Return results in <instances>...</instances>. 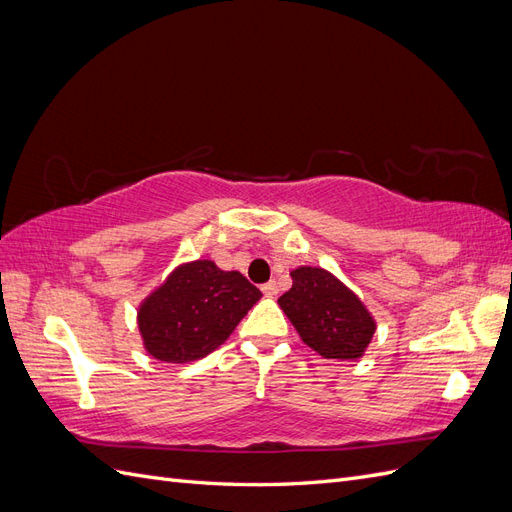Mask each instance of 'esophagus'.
<instances>
[{
    "label": "esophagus",
    "instance_id": "obj_1",
    "mask_svg": "<svg viewBox=\"0 0 512 512\" xmlns=\"http://www.w3.org/2000/svg\"><path fill=\"white\" fill-rule=\"evenodd\" d=\"M262 292H265L267 297H275V294L280 292V288H277V282H267V284H262Z\"/></svg>",
    "mask_w": 512,
    "mask_h": 512
}]
</instances>
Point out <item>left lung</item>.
Returning <instances> with one entry per match:
<instances>
[{"label":"left lung","mask_w":512,"mask_h":512,"mask_svg":"<svg viewBox=\"0 0 512 512\" xmlns=\"http://www.w3.org/2000/svg\"><path fill=\"white\" fill-rule=\"evenodd\" d=\"M290 275L292 288L277 303L303 342L324 359H361L376 333L365 303L327 269L299 267Z\"/></svg>","instance_id":"1"}]
</instances>
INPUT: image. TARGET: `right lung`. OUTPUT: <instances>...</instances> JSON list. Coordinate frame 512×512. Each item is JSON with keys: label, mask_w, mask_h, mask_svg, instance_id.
I'll use <instances>...</instances> for the list:
<instances>
[{"label": "right lung", "mask_w": 512, "mask_h": 512, "mask_svg": "<svg viewBox=\"0 0 512 512\" xmlns=\"http://www.w3.org/2000/svg\"><path fill=\"white\" fill-rule=\"evenodd\" d=\"M262 292L213 260L183 262L138 305L145 350L164 363H192L220 348Z\"/></svg>", "instance_id": "right-lung-1"}]
</instances>
